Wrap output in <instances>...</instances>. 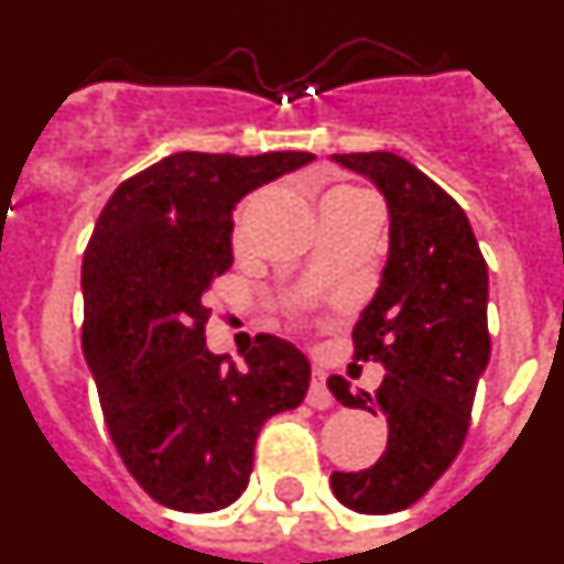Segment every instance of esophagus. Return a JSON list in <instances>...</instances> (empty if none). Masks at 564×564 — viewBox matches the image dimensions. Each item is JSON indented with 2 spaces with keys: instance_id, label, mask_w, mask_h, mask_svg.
<instances>
[{
  "instance_id": "34e87169",
  "label": "esophagus",
  "mask_w": 564,
  "mask_h": 564,
  "mask_svg": "<svg viewBox=\"0 0 564 564\" xmlns=\"http://www.w3.org/2000/svg\"><path fill=\"white\" fill-rule=\"evenodd\" d=\"M307 403L313 410H333L336 406V398L327 390V376L322 370H313L311 376V390H307Z\"/></svg>"
}]
</instances>
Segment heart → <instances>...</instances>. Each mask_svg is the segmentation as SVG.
I'll use <instances>...</instances> for the list:
<instances>
[{
	"label": "heart",
	"mask_w": 564,
	"mask_h": 564,
	"mask_svg": "<svg viewBox=\"0 0 564 564\" xmlns=\"http://www.w3.org/2000/svg\"><path fill=\"white\" fill-rule=\"evenodd\" d=\"M358 194H367V192H361V188H352V186H336V188H330V192L325 194V200L322 203H327V200H338V197H358ZM248 208H251V200H246V203H239V208H237V231H239V226H242V220H246V214H248Z\"/></svg>",
	"instance_id": "heart-1"
}]
</instances>
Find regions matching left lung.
I'll return each mask as SVG.
<instances>
[{"instance_id": "obj_1", "label": "left lung", "mask_w": 564, "mask_h": 564, "mask_svg": "<svg viewBox=\"0 0 564 564\" xmlns=\"http://www.w3.org/2000/svg\"><path fill=\"white\" fill-rule=\"evenodd\" d=\"M367 174L390 206L381 288L352 327V358L383 364L376 395L327 387L344 406L383 412L387 452L361 471H333L330 488L358 514H395L421 500L460 452L477 381L488 364V268L455 197L395 152L333 154Z\"/></svg>"}]
</instances>
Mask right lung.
<instances>
[{
  "label": "right lung",
  "instance_id": "add662e5",
  "mask_svg": "<svg viewBox=\"0 0 564 564\" xmlns=\"http://www.w3.org/2000/svg\"><path fill=\"white\" fill-rule=\"evenodd\" d=\"M311 152H177L132 174L84 251L82 347L109 437L129 475L174 511L237 500L268 417L296 410L311 364L285 338L253 336L246 367L206 347V293L231 268V208Z\"/></svg>",
  "mask_w": 564,
  "mask_h": 564
}]
</instances>
